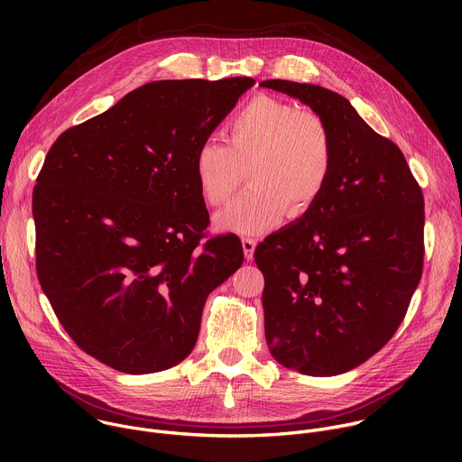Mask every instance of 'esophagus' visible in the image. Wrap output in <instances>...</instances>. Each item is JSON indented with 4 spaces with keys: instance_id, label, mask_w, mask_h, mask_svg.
Instances as JSON below:
<instances>
[{
    "instance_id": "1",
    "label": "esophagus",
    "mask_w": 462,
    "mask_h": 462,
    "mask_svg": "<svg viewBox=\"0 0 462 462\" xmlns=\"http://www.w3.org/2000/svg\"><path fill=\"white\" fill-rule=\"evenodd\" d=\"M243 252H245V257L246 259H252L254 257V250H255V239H252V237H243Z\"/></svg>"
}]
</instances>
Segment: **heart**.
<instances>
[{
  "mask_svg": "<svg viewBox=\"0 0 462 462\" xmlns=\"http://www.w3.org/2000/svg\"><path fill=\"white\" fill-rule=\"evenodd\" d=\"M225 144L197 148L193 171L203 199L225 207L248 170L250 188L217 216L223 230L250 236L276 225L291 207H312L331 179L333 137L323 118L271 95H255L226 122Z\"/></svg>",
  "mask_w": 462,
  "mask_h": 462,
  "instance_id": "1",
  "label": "heart"
}]
</instances>
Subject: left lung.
<instances>
[{
	"mask_svg": "<svg viewBox=\"0 0 462 462\" xmlns=\"http://www.w3.org/2000/svg\"><path fill=\"white\" fill-rule=\"evenodd\" d=\"M263 88L307 104L333 137L319 199L259 243L271 355L310 376H335L378 353L402 323L422 276L424 195L402 152L342 95L312 84Z\"/></svg>",
	"mask_w": 462,
	"mask_h": 462,
	"instance_id": "left-lung-1",
	"label": "left lung"
}]
</instances>
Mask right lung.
Wrapping results in <instances>:
<instances>
[{"label":"right lung","instance_id":"right-lung-1","mask_svg":"<svg viewBox=\"0 0 462 462\" xmlns=\"http://www.w3.org/2000/svg\"><path fill=\"white\" fill-rule=\"evenodd\" d=\"M254 84L150 82L51 146L32 193L38 280L98 362L129 374L182 362L208 294L243 265L236 234L201 243L193 159Z\"/></svg>","mask_w":462,"mask_h":462}]
</instances>
